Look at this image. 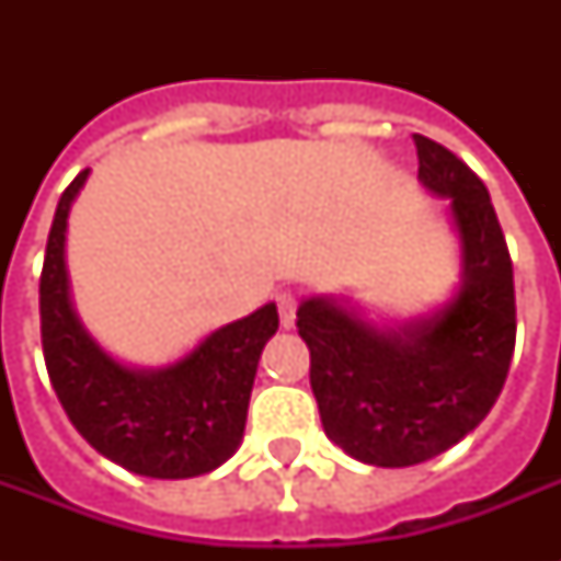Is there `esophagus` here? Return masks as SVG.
Masks as SVG:
<instances>
[{"label": "esophagus", "instance_id": "34e87169", "mask_svg": "<svg viewBox=\"0 0 561 561\" xmlns=\"http://www.w3.org/2000/svg\"><path fill=\"white\" fill-rule=\"evenodd\" d=\"M276 306H279V320L285 329L297 323V308H299V294L297 290H282L276 297Z\"/></svg>", "mask_w": 561, "mask_h": 561}]
</instances>
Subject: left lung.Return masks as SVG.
<instances>
[{"instance_id":"1","label":"left lung","mask_w":561,"mask_h":561,"mask_svg":"<svg viewBox=\"0 0 561 561\" xmlns=\"http://www.w3.org/2000/svg\"><path fill=\"white\" fill-rule=\"evenodd\" d=\"M419 178L451 197L462 288L431 320L378 332L329 299H306L299 337L311 350L325 436L369 466L404 469L448 451L486 419L515 350L513 259L483 180L413 134Z\"/></svg>"}]
</instances>
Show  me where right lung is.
Here are the masks:
<instances>
[{
  "mask_svg": "<svg viewBox=\"0 0 561 561\" xmlns=\"http://www.w3.org/2000/svg\"><path fill=\"white\" fill-rule=\"evenodd\" d=\"M87 174L60 194L39 273V334L51 387L78 434L122 469L160 480L206 474L244 436L255 367L279 329L276 306L211 332L169 369L136 373L116 364L83 332L69 302L66 218Z\"/></svg>",
  "mask_w": 561,
  "mask_h": 561,
  "instance_id": "obj_1",
  "label": "right lung"
}]
</instances>
